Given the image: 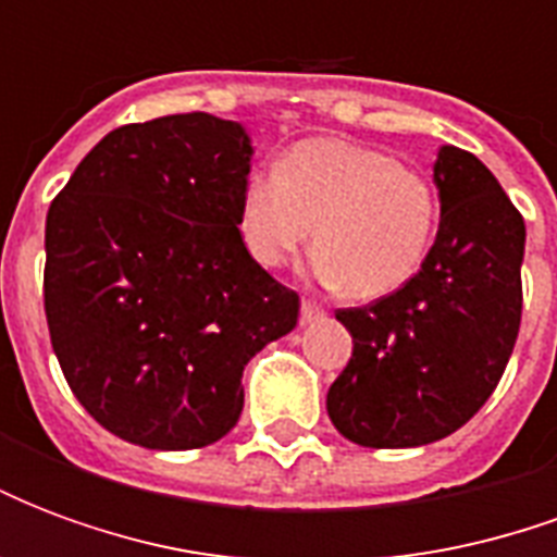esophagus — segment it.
<instances>
[{
  "label": "esophagus",
  "mask_w": 557,
  "mask_h": 557,
  "mask_svg": "<svg viewBox=\"0 0 557 557\" xmlns=\"http://www.w3.org/2000/svg\"><path fill=\"white\" fill-rule=\"evenodd\" d=\"M325 315V310L319 307L315 301H310V298H304L301 301V322H315V319H322Z\"/></svg>",
  "instance_id": "esophagus-1"
}]
</instances>
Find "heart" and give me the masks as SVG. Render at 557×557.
Returning a JSON list of instances; mask_svg holds the SVG:
<instances>
[{
    "label": "heart",
    "mask_w": 557,
    "mask_h": 557,
    "mask_svg": "<svg viewBox=\"0 0 557 557\" xmlns=\"http://www.w3.org/2000/svg\"><path fill=\"white\" fill-rule=\"evenodd\" d=\"M435 226L438 194L423 172L343 139H310L286 151L277 172H253L238 208L259 265H286L313 235L319 277L355 298L403 289L426 262Z\"/></svg>",
    "instance_id": "1"
}]
</instances>
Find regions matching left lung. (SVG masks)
<instances>
[{"instance_id": "8db88e82", "label": "left lung", "mask_w": 557, "mask_h": 557, "mask_svg": "<svg viewBox=\"0 0 557 557\" xmlns=\"http://www.w3.org/2000/svg\"><path fill=\"white\" fill-rule=\"evenodd\" d=\"M432 178L442 220L426 262L403 289L337 310L355 346L327 414L361 447H420L456 432L513 355L525 220L471 151L442 146Z\"/></svg>"}]
</instances>
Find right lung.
I'll use <instances>...</instances> for the list:
<instances>
[{
	"label": "right lung",
	"instance_id": "obj_1",
	"mask_svg": "<svg viewBox=\"0 0 557 557\" xmlns=\"http://www.w3.org/2000/svg\"><path fill=\"white\" fill-rule=\"evenodd\" d=\"M253 146L208 113L110 131L47 211L44 313L79 406L148 450L223 438L242 375L298 325V295L238 232Z\"/></svg>",
	"mask_w": 557,
	"mask_h": 557
}]
</instances>
